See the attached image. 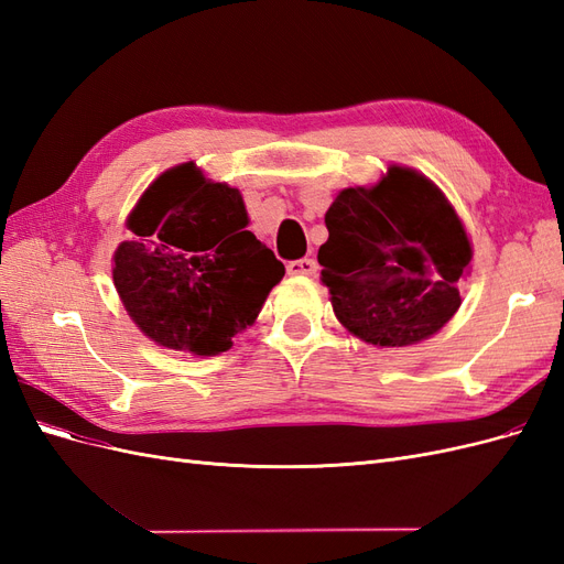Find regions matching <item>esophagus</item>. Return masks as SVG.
<instances>
[{"instance_id": "obj_1", "label": "esophagus", "mask_w": 564, "mask_h": 564, "mask_svg": "<svg viewBox=\"0 0 564 564\" xmlns=\"http://www.w3.org/2000/svg\"><path fill=\"white\" fill-rule=\"evenodd\" d=\"M286 272H289V275L311 278V275H315V272H317V263H315V259H311V256H305V259L289 261L286 263Z\"/></svg>"}]
</instances>
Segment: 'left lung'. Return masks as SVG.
Listing matches in <instances>:
<instances>
[{"label": "left lung", "mask_w": 564, "mask_h": 564, "mask_svg": "<svg viewBox=\"0 0 564 564\" xmlns=\"http://www.w3.org/2000/svg\"><path fill=\"white\" fill-rule=\"evenodd\" d=\"M317 251L338 322L371 346L433 336L458 311L470 242L452 204L414 169L390 166L373 187L340 191Z\"/></svg>", "instance_id": "8db88e82"}]
</instances>
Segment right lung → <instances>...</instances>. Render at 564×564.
<instances>
[{
    "label": "right lung",
    "instance_id": "right-lung-1",
    "mask_svg": "<svg viewBox=\"0 0 564 564\" xmlns=\"http://www.w3.org/2000/svg\"><path fill=\"white\" fill-rule=\"evenodd\" d=\"M249 224L240 191L187 162L135 204V235L115 251L112 280L127 313L155 344L218 355L261 313L284 265Z\"/></svg>",
    "mask_w": 564,
    "mask_h": 564
}]
</instances>
